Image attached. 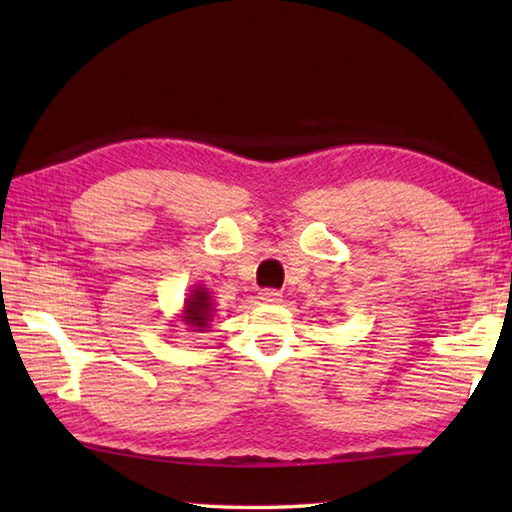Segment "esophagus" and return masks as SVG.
<instances>
[{
  "instance_id": "esophagus-1",
  "label": "esophagus",
  "mask_w": 512,
  "mask_h": 512,
  "mask_svg": "<svg viewBox=\"0 0 512 512\" xmlns=\"http://www.w3.org/2000/svg\"><path fill=\"white\" fill-rule=\"evenodd\" d=\"M259 301H262V303H279L281 292L273 290V288H266V290L259 292Z\"/></svg>"
}]
</instances>
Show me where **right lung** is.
<instances>
[{"label": "right lung", "instance_id": "obj_1", "mask_svg": "<svg viewBox=\"0 0 512 512\" xmlns=\"http://www.w3.org/2000/svg\"><path fill=\"white\" fill-rule=\"evenodd\" d=\"M215 317V303L211 292L202 284L191 286L187 299L182 303V310L178 314V325H187L189 332H209L211 321ZM173 325V328H178Z\"/></svg>", "mask_w": 512, "mask_h": 512}]
</instances>
